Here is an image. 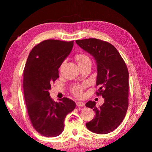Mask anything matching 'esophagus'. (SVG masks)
Here are the masks:
<instances>
[{
    "label": "esophagus",
    "instance_id": "1",
    "mask_svg": "<svg viewBox=\"0 0 152 152\" xmlns=\"http://www.w3.org/2000/svg\"><path fill=\"white\" fill-rule=\"evenodd\" d=\"M76 106L78 107H84L85 106V104L83 102H76Z\"/></svg>",
    "mask_w": 152,
    "mask_h": 152
}]
</instances>
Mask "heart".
Returning <instances> with one entry per match:
<instances>
[{
  "label": "heart",
  "mask_w": 152,
  "mask_h": 152,
  "mask_svg": "<svg viewBox=\"0 0 152 152\" xmlns=\"http://www.w3.org/2000/svg\"><path fill=\"white\" fill-rule=\"evenodd\" d=\"M76 60L78 62L80 67H82L85 65L91 64V59L90 58L85 54H78L76 56ZM64 64V62L62 63L61 67ZM86 86V84H84L83 85H74L71 87V92L76 96H81L83 93V90Z\"/></svg>",
  "instance_id": "1"
}]
</instances>
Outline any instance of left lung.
Wrapping results in <instances>:
<instances>
[{
  "label": "left lung",
  "mask_w": 152,
  "mask_h": 152,
  "mask_svg": "<svg viewBox=\"0 0 152 152\" xmlns=\"http://www.w3.org/2000/svg\"><path fill=\"white\" fill-rule=\"evenodd\" d=\"M76 42L96 60V86L99 88L96 94L104 98V103L98 107L94 101L86 104L96 114L86 126L94 133L108 134L120 126L128 110V68L117 49L109 42L96 38L76 40Z\"/></svg>",
  "instance_id": "left-lung-1"
}]
</instances>
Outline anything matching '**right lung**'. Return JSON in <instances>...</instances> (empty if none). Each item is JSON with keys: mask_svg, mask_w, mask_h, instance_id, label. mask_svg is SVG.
I'll use <instances>...</instances> for the list:
<instances>
[{"mask_svg": "<svg viewBox=\"0 0 152 152\" xmlns=\"http://www.w3.org/2000/svg\"><path fill=\"white\" fill-rule=\"evenodd\" d=\"M74 41L46 40L32 49L24 70L23 90L33 128L43 136L56 137L64 129V119L76 103L68 98L54 102L50 84L58 78V68L72 49Z\"/></svg>", "mask_w": 152, "mask_h": 152, "instance_id": "add662e5", "label": "right lung"}]
</instances>
